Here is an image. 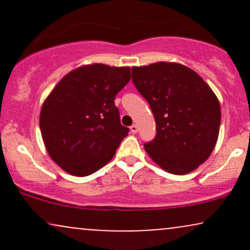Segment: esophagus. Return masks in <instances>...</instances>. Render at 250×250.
<instances>
[{"mask_svg":"<svg viewBox=\"0 0 250 250\" xmlns=\"http://www.w3.org/2000/svg\"><path fill=\"white\" fill-rule=\"evenodd\" d=\"M130 131H131V133H134V134L137 133V131H139V127H137L136 125H133L130 127Z\"/></svg>","mask_w":250,"mask_h":250,"instance_id":"obj_1","label":"esophagus"}]
</instances>
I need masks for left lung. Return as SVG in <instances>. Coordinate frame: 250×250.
Here are the masks:
<instances>
[{
    "label": "left lung",
    "instance_id": "obj_1",
    "mask_svg": "<svg viewBox=\"0 0 250 250\" xmlns=\"http://www.w3.org/2000/svg\"><path fill=\"white\" fill-rule=\"evenodd\" d=\"M131 80L156 122L155 139L143 145L146 151L168 173L195 170L208 159L219 137L221 109L213 90L179 63L133 67Z\"/></svg>",
    "mask_w": 250,
    "mask_h": 250
}]
</instances>
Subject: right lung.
I'll list each match as a JSON object with an SVG mask.
<instances>
[{
  "label": "right lung",
  "instance_id": "obj_1",
  "mask_svg": "<svg viewBox=\"0 0 250 250\" xmlns=\"http://www.w3.org/2000/svg\"><path fill=\"white\" fill-rule=\"evenodd\" d=\"M129 80V67L95 63L70 71L53 89L42 105L40 128L63 170L87 176L113 159L129 133L114 100Z\"/></svg>",
  "mask_w": 250,
  "mask_h": 250
}]
</instances>
